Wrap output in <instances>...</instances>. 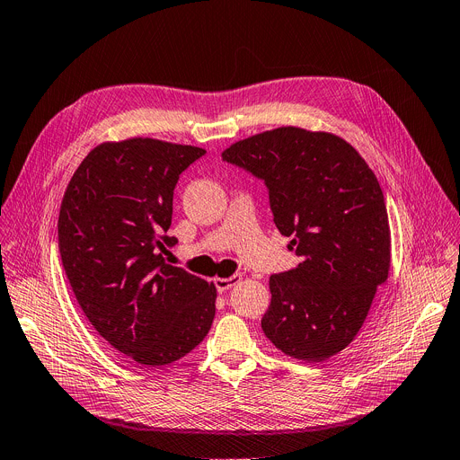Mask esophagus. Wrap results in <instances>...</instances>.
<instances>
[{
	"mask_svg": "<svg viewBox=\"0 0 460 460\" xmlns=\"http://www.w3.org/2000/svg\"><path fill=\"white\" fill-rule=\"evenodd\" d=\"M239 280H242V275L239 273H235V275H232V277H228V279H215V287H217V290L218 292H226V290H230L234 284H237Z\"/></svg>",
	"mask_w": 460,
	"mask_h": 460,
	"instance_id": "esophagus-1",
	"label": "esophagus"
}]
</instances>
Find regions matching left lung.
Returning <instances> with one entry per match:
<instances>
[{
	"label": "left lung",
	"mask_w": 460,
	"mask_h": 460,
	"mask_svg": "<svg viewBox=\"0 0 460 460\" xmlns=\"http://www.w3.org/2000/svg\"><path fill=\"white\" fill-rule=\"evenodd\" d=\"M223 161L264 180L275 226L303 258L270 277L261 330L290 358L330 359L361 330L391 266L389 218L375 172L341 137L301 127L239 140Z\"/></svg>",
	"instance_id": "obj_1"
}]
</instances>
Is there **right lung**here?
<instances>
[{
  "mask_svg": "<svg viewBox=\"0 0 460 460\" xmlns=\"http://www.w3.org/2000/svg\"><path fill=\"white\" fill-rule=\"evenodd\" d=\"M202 147L128 138L93 147L65 190L58 239L63 270L87 320L142 367L187 356L215 316L213 282L170 266L180 173Z\"/></svg>",
  "mask_w": 460,
  "mask_h": 460,
  "instance_id": "1",
  "label": "right lung"
}]
</instances>
